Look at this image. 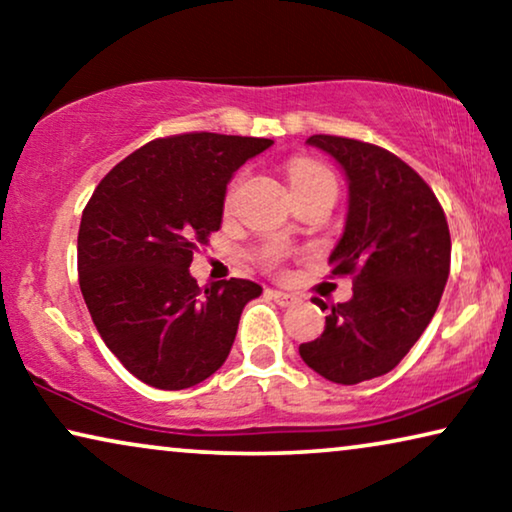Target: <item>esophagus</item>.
<instances>
[{"instance_id": "esophagus-1", "label": "esophagus", "mask_w": 512, "mask_h": 512, "mask_svg": "<svg viewBox=\"0 0 512 512\" xmlns=\"http://www.w3.org/2000/svg\"><path fill=\"white\" fill-rule=\"evenodd\" d=\"M270 296L275 298V303L282 305V307H291V305L298 303V298L293 296V293H286V291H270Z\"/></svg>"}]
</instances>
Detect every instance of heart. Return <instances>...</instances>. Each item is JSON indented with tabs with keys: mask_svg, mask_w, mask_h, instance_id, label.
<instances>
[{
	"mask_svg": "<svg viewBox=\"0 0 512 512\" xmlns=\"http://www.w3.org/2000/svg\"><path fill=\"white\" fill-rule=\"evenodd\" d=\"M289 184H291V191H303V188H312L319 184L335 186V179L331 170H326L324 165L314 163V160H307V158H296L289 165Z\"/></svg>",
	"mask_w": 512,
	"mask_h": 512,
	"instance_id": "1",
	"label": "heart"
}]
</instances>
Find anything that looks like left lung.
I'll use <instances>...</instances> for the list:
<instances>
[{"label": "left lung", "instance_id": "left-lung-1", "mask_svg": "<svg viewBox=\"0 0 512 512\" xmlns=\"http://www.w3.org/2000/svg\"><path fill=\"white\" fill-rule=\"evenodd\" d=\"M349 184L345 233L331 275H352L354 296L331 307L300 359L326 380L359 384L394 370L438 310L450 275V228L429 184L382 146L312 135Z\"/></svg>", "mask_w": 512, "mask_h": 512}]
</instances>
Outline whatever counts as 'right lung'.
<instances>
[{
	"mask_svg": "<svg viewBox=\"0 0 512 512\" xmlns=\"http://www.w3.org/2000/svg\"><path fill=\"white\" fill-rule=\"evenodd\" d=\"M272 139L186 132L121 160L88 200L79 228V284L97 333L137 380L188 389L228 359L249 279L200 289L193 251L221 228L226 186Z\"/></svg>",
	"mask_w": 512,
	"mask_h": 512,
	"instance_id": "add662e5",
	"label": "right lung"
}]
</instances>
